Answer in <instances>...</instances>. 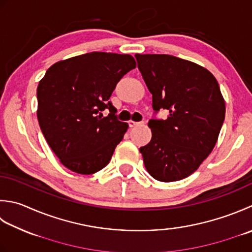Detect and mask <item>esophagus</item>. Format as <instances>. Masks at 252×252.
<instances>
[{
	"label": "esophagus",
	"mask_w": 252,
	"mask_h": 252,
	"mask_svg": "<svg viewBox=\"0 0 252 252\" xmlns=\"http://www.w3.org/2000/svg\"><path fill=\"white\" fill-rule=\"evenodd\" d=\"M139 125H141V122H135V121H132V120L129 121V126H130V127L136 126H139Z\"/></svg>",
	"instance_id": "1"
}]
</instances>
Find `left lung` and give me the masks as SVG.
Listing matches in <instances>:
<instances>
[{"label":"left lung","mask_w":252,"mask_h":252,"mask_svg":"<svg viewBox=\"0 0 252 252\" xmlns=\"http://www.w3.org/2000/svg\"><path fill=\"white\" fill-rule=\"evenodd\" d=\"M153 98L152 140L140 147L153 178L171 182L190 176L214 149L225 119V101L213 74L169 54H135Z\"/></svg>","instance_id":"obj_1"}]
</instances>
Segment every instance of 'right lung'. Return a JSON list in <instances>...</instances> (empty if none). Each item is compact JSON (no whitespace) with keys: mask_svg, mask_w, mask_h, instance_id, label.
Returning a JSON list of instances; mask_svg holds the SVG:
<instances>
[{"mask_svg":"<svg viewBox=\"0 0 252 252\" xmlns=\"http://www.w3.org/2000/svg\"><path fill=\"white\" fill-rule=\"evenodd\" d=\"M135 67L129 54L91 52L57 62L39 82V126L66 168L91 175L109 164L129 127L118 120L109 98ZM105 109L110 115L102 117Z\"/></svg>","mask_w":252,"mask_h":252,"instance_id":"obj_1","label":"right lung"}]
</instances>
